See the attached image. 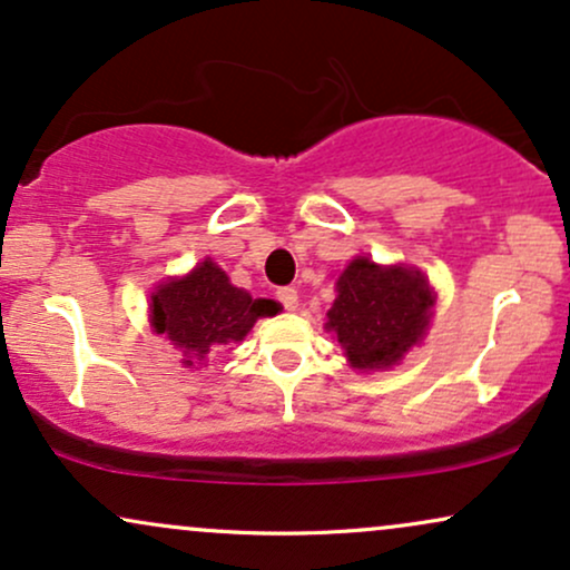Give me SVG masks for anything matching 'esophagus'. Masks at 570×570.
I'll list each match as a JSON object with an SVG mask.
<instances>
[{
  "label": "esophagus",
  "mask_w": 570,
  "mask_h": 570,
  "mask_svg": "<svg viewBox=\"0 0 570 570\" xmlns=\"http://www.w3.org/2000/svg\"><path fill=\"white\" fill-rule=\"evenodd\" d=\"M276 297H278V303L286 307V311H297L299 294H297V289H294V286H284V289H278Z\"/></svg>",
  "instance_id": "1"
}]
</instances>
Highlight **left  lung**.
Returning a JSON list of instances; mask_svg holds the SVG:
<instances>
[{
	"instance_id": "obj_1",
	"label": "left lung",
	"mask_w": 570,
	"mask_h": 570,
	"mask_svg": "<svg viewBox=\"0 0 570 570\" xmlns=\"http://www.w3.org/2000/svg\"><path fill=\"white\" fill-rule=\"evenodd\" d=\"M434 292L426 276L407 265L351 259L337 278V297L326 313L353 370H389L426 335Z\"/></svg>"
}]
</instances>
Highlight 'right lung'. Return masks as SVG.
<instances>
[{
	"mask_svg": "<svg viewBox=\"0 0 570 570\" xmlns=\"http://www.w3.org/2000/svg\"><path fill=\"white\" fill-rule=\"evenodd\" d=\"M273 299H252V294L230 284L227 273L203 259L181 278L155 286L149 318L158 335H166L185 353L187 367L206 362L214 348L240 343L257 318L276 316Z\"/></svg>",
	"mask_w": 570,
	"mask_h": 570,
	"instance_id": "add662e5",
	"label": "right lung"
}]
</instances>
